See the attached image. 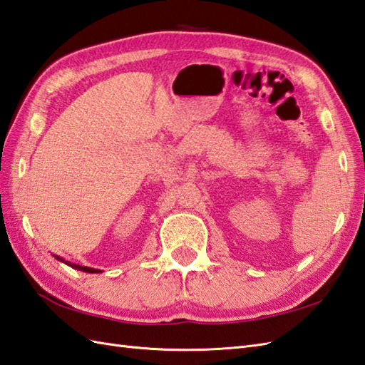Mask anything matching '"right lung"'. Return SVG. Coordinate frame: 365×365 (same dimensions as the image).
I'll use <instances>...</instances> for the list:
<instances>
[{"label":"right lung","instance_id":"obj_1","mask_svg":"<svg viewBox=\"0 0 365 365\" xmlns=\"http://www.w3.org/2000/svg\"><path fill=\"white\" fill-rule=\"evenodd\" d=\"M57 259H62V258H58V257H56ZM63 261V259H62ZM68 264H70L71 267H76V269H79V270H83V272H88V274H95V272H101V270H98V269H91V267H82V266H76V264H71V262H68Z\"/></svg>","mask_w":365,"mask_h":365}]
</instances>
